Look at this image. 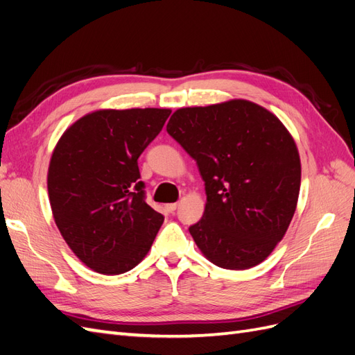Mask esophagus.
Instances as JSON below:
<instances>
[{
    "mask_svg": "<svg viewBox=\"0 0 355 355\" xmlns=\"http://www.w3.org/2000/svg\"><path fill=\"white\" fill-rule=\"evenodd\" d=\"M166 210L168 211V213H173L176 209H178V202H170V204H166Z\"/></svg>",
    "mask_w": 355,
    "mask_h": 355,
    "instance_id": "34e87169",
    "label": "esophagus"
}]
</instances>
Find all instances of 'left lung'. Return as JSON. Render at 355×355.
<instances>
[{
  "instance_id": "1",
  "label": "left lung",
  "mask_w": 355,
  "mask_h": 355,
  "mask_svg": "<svg viewBox=\"0 0 355 355\" xmlns=\"http://www.w3.org/2000/svg\"><path fill=\"white\" fill-rule=\"evenodd\" d=\"M167 133L197 161L206 187L202 218L189 227L202 254L225 270L265 261L284 237L300 188L299 153L283 123L234 99L178 110Z\"/></svg>"
}]
</instances>
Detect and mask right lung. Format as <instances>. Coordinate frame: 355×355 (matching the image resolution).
Segmentation results:
<instances>
[{"mask_svg": "<svg viewBox=\"0 0 355 355\" xmlns=\"http://www.w3.org/2000/svg\"><path fill=\"white\" fill-rule=\"evenodd\" d=\"M170 110H101L84 115L53 151L47 188L63 240L93 271L133 270L151 249L164 216L145 201L137 158Z\"/></svg>", "mask_w": 355, "mask_h": 355, "instance_id": "add662e5", "label": "right lung"}]
</instances>
